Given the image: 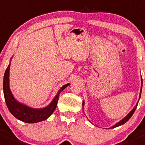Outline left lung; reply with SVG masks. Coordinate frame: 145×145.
<instances>
[{
  "label": "left lung",
  "mask_w": 145,
  "mask_h": 145,
  "mask_svg": "<svg viewBox=\"0 0 145 145\" xmlns=\"http://www.w3.org/2000/svg\"><path fill=\"white\" fill-rule=\"evenodd\" d=\"M142 86H141V89H140V96H141V93H142ZM137 104H138V103H137V104H136V105H135V106L134 107V108H133V110H132L131 111H130V113H128V115H127V116H125V117L123 119V120H120V121H119L118 123H116V125H113V127H111V128H114V127H118V126H120V125H122L125 124V123L126 122H127V121H128V120H129V119H130V118H131L132 116H133V113H135V111L136 108H137ZM82 105H83V108H84V101H83V103H82Z\"/></svg>",
  "instance_id": "obj_1"
}]
</instances>
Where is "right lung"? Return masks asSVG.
Masks as SVG:
<instances>
[{"instance_id": "1", "label": "right lung", "mask_w": 145, "mask_h": 145, "mask_svg": "<svg viewBox=\"0 0 145 145\" xmlns=\"http://www.w3.org/2000/svg\"><path fill=\"white\" fill-rule=\"evenodd\" d=\"M10 66V64H9L8 67H7L4 74L3 93L7 107L9 109L11 114L18 120L27 123H39L48 118L56 109L59 93L66 87L68 86L69 84L63 86L59 89L58 93L53 98L50 105L46 106L45 108H40V109L30 108L27 105L18 102L12 94L9 86Z\"/></svg>"}]
</instances>
